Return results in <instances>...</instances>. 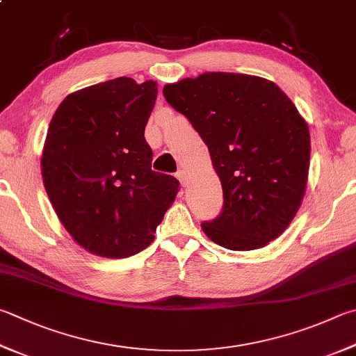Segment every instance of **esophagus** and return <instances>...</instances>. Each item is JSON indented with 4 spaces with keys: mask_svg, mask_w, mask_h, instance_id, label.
<instances>
[{
    "mask_svg": "<svg viewBox=\"0 0 356 356\" xmlns=\"http://www.w3.org/2000/svg\"><path fill=\"white\" fill-rule=\"evenodd\" d=\"M176 177L180 180V184H182L184 186L186 185V182H188V176H186V171L185 170H179L176 172Z\"/></svg>",
    "mask_w": 356,
    "mask_h": 356,
    "instance_id": "esophagus-1",
    "label": "esophagus"
}]
</instances>
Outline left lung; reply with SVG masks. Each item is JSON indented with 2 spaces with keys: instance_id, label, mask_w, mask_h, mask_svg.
<instances>
[{
  "instance_id": "8db88e82",
  "label": "left lung",
  "mask_w": 356,
  "mask_h": 356,
  "mask_svg": "<svg viewBox=\"0 0 356 356\" xmlns=\"http://www.w3.org/2000/svg\"><path fill=\"white\" fill-rule=\"evenodd\" d=\"M163 96L196 129L222 185V210L200 227L232 250H252L283 234L307 188L309 132L274 82L204 73L168 83Z\"/></svg>"
}]
</instances>
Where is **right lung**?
Instances as JSON below:
<instances>
[{"mask_svg": "<svg viewBox=\"0 0 356 356\" xmlns=\"http://www.w3.org/2000/svg\"><path fill=\"white\" fill-rule=\"evenodd\" d=\"M157 83L116 77L68 95L49 122L42 176L63 227L92 254L124 258L154 241L179 180L151 170L145 127Z\"/></svg>", "mask_w": 356, "mask_h": 356, "instance_id": "obj_1", "label": "right lung"}]
</instances>
